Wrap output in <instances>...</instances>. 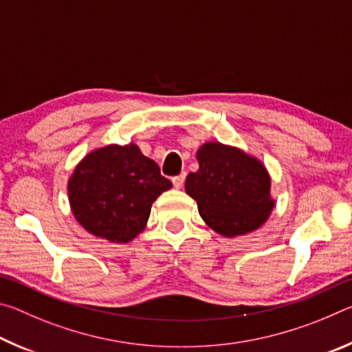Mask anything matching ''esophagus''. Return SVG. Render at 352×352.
Wrapping results in <instances>:
<instances>
[{"label": "esophagus", "mask_w": 352, "mask_h": 352, "mask_svg": "<svg viewBox=\"0 0 352 352\" xmlns=\"http://www.w3.org/2000/svg\"><path fill=\"white\" fill-rule=\"evenodd\" d=\"M184 178H186V174H180V175H177V177L172 178V183H174V186H175L177 189H180V188L183 186Z\"/></svg>", "instance_id": "obj_1"}]
</instances>
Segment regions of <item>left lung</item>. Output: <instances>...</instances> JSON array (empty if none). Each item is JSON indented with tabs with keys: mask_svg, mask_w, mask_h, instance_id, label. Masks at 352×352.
I'll list each match as a JSON object with an SVG mask.
<instances>
[{
	"mask_svg": "<svg viewBox=\"0 0 352 352\" xmlns=\"http://www.w3.org/2000/svg\"><path fill=\"white\" fill-rule=\"evenodd\" d=\"M199 170L184 183L197 201L204 222L223 237L253 233L267 222L276 201L272 177L254 155L242 148L206 141L197 148Z\"/></svg>",
	"mask_w": 352,
	"mask_h": 352,
	"instance_id": "1",
	"label": "left lung"
}]
</instances>
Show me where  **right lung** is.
<instances>
[{
	"label": "right lung",
	"mask_w": 352,
	"mask_h": 352,
	"mask_svg": "<svg viewBox=\"0 0 352 352\" xmlns=\"http://www.w3.org/2000/svg\"><path fill=\"white\" fill-rule=\"evenodd\" d=\"M170 188L158 164L135 142L93 148L77 163L67 186L79 225L111 243H129L142 233L152 204Z\"/></svg>",
	"instance_id": "right-lung-1"
}]
</instances>
